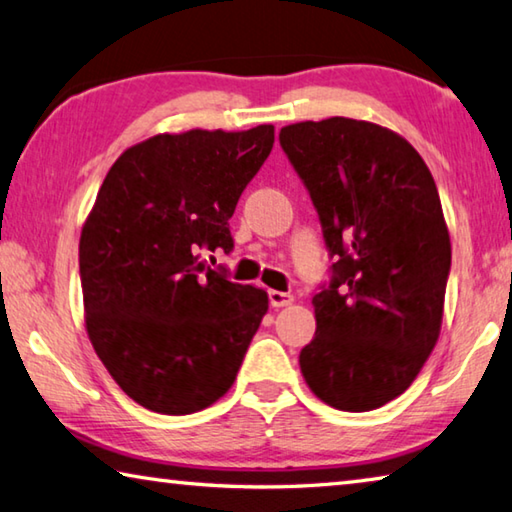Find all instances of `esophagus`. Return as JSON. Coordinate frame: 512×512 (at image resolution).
Returning a JSON list of instances; mask_svg holds the SVG:
<instances>
[{"label": "esophagus", "instance_id": "34e87169", "mask_svg": "<svg viewBox=\"0 0 512 512\" xmlns=\"http://www.w3.org/2000/svg\"><path fill=\"white\" fill-rule=\"evenodd\" d=\"M267 299H270L272 308H283V306H290V303H292V294L270 290V292H267Z\"/></svg>", "mask_w": 512, "mask_h": 512}]
</instances>
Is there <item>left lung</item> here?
I'll return each instance as SVG.
<instances>
[{
  "mask_svg": "<svg viewBox=\"0 0 512 512\" xmlns=\"http://www.w3.org/2000/svg\"><path fill=\"white\" fill-rule=\"evenodd\" d=\"M279 141L335 261L312 297L317 330L301 373L330 407L378 409L409 389L441 333L452 247L434 177L409 141L375 123L303 121Z\"/></svg>",
  "mask_w": 512,
  "mask_h": 512,
  "instance_id": "1",
  "label": "left lung"
}]
</instances>
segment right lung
I'll list each match as a JSON object with an SVG mask.
<instances>
[{"mask_svg": "<svg viewBox=\"0 0 512 512\" xmlns=\"http://www.w3.org/2000/svg\"><path fill=\"white\" fill-rule=\"evenodd\" d=\"M274 146V125L157 134L114 161L80 233L87 333L114 382L184 416L231 389L267 294L202 261L233 249L229 218Z\"/></svg>", "mask_w": 512, "mask_h": 512, "instance_id": "right-lung-1", "label": "right lung"}]
</instances>
